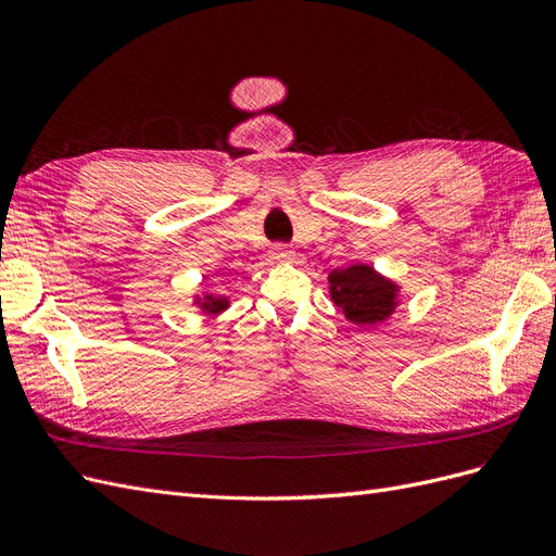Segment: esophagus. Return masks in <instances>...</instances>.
I'll list each match as a JSON object with an SVG mask.
<instances>
[{
	"instance_id": "34e87169",
	"label": "esophagus",
	"mask_w": 556,
	"mask_h": 556,
	"mask_svg": "<svg viewBox=\"0 0 556 556\" xmlns=\"http://www.w3.org/2000/svg\"><path fill=\"white\" fill-rule=\"evenodd\" d=\"M271 260H276V262H292L294 260V252L288 245H274L271 248Z\"/></svg>"
}]
</instances>
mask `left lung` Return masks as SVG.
I'll return each instance as SVG.
<instances>
[{"label": "left lung", "mask_w": 556, "mask_h": 556, "mask_svg": "<svg viewBox=\"0 0 556 556\" xmlns=\"http://www.w3.org/2000/svg\"><path fill=\"white\" fill-rule=\"evenodd\" d=\"M331 301L352 325H378L396 308V285L380 276L374 266L352 264L329 276Z\"/></svg>", "instance_id": "8db88e82"}]
</instances>
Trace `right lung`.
I'll return each instance as SVG.
<instances>
[{
	"label": "right lung",
	"mask_w": 556,
	"mask_h": 556,
	"mask_svg": "<svg viewBox=\"0 0 556 556\" xmlns=\"http://www.w3.org/2000/svg\"><path fill=\"white\" fill-rule=\"evenodd\" d=\"M194 304L201 306V311L204 313H211V315H217L223 313L227 306H229V299L227 296H215V294H206V296H197Z\"/></svg>",
	"instance_id": "obj_1"
}]
</instances>
